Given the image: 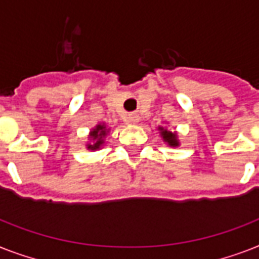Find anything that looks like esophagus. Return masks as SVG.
Instances as JSON below:
<instances>
[{"mask_svg":"<svg viewBox=\"0 0 259 259\" xmlns=\"http://www.w3.org/2000/svg\"><path fill=\"white\" fill-rule=\"evenodd\" d=\"M127 122H130V123H138L140 122V115H137V114H130L129 117H127Z\"/></svg>","mask_w":259,"mask_h":259,"instance_id":"1","label":"esophagus"}]
</instances>
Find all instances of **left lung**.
Listing matches in <instances>:
<instances>
[{
    "label": "left lung",
    "instance_id": "obj_1",
    "mask_svg": "<svg viewBox=\"0 0 259 259\" xmlns=\"http://www.w3.org/2000/svg\"><path fill=\"white\" fill-rule=\"evenodd\" d=\"M158 133L161 136L162 141L165 142L168 146H172V148H177L180 146V141H179V136H177V132H172V130L166 129L164 126H158L157 127Z\"/></svg>",
    "mask_w": 259,
    "mask_h": 259
}]
</instances>
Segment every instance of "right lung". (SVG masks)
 Instances as JSON below:
<instances>
[{"label": "right lung", "instance_id": "right-lung-1", "mask_svg": "<svg viewBox=\"0 0 259 259\" xmlns=\"http://www.w3.org/2000/svg\"><path fill=\"white\" fill-rule=\"evenodd\" d=\"M110 133V127L106 125L105 122H99L95 125L89 133V141L86 142L87 150H99L102 146L105 145V140L107 134Z\"/></svg>", "mask_w": 259, "mask_h": 259}]
</instances>
